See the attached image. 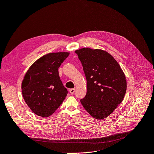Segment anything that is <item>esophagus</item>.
<instances>
[{"label":"esophagus","mask_w":154,"mask_h":154,"mask_svg":"<svg viewBox=\"0 0 154 154\" xmlns=\"http://www.w3.org/2000/svg\"><path fill=\"white\" fill-rule=\"evenodd\" d=\"M75 91V88H73V89H69V92L71 94H73L74 93Z\"/></svg>","instance_id":"esophagus-1"}]
</instances>
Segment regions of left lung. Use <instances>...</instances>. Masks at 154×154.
<instances>
[{
	"label": "left lung",
	"mask_w": 154,
	"mask_h": 154,
	"mask_svg": "<svg viewBox=\"0 0 154 154\" xmlns=\"http://www.w3.org/2000/svg\"><path fill=\"white\" fill-rule=\"evenodd\" d=\"M75 53L81 61L87 81V93L81 103L93 117L106 118L122 101L127 83L117 61L101 49L82 48Z\"/></svg>",
	"instance_id": "obj_1"
}]
</instances>
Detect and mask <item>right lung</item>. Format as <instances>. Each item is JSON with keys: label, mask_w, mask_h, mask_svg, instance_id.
Wrapping results in <instances>:
<instances>
[{"label": "right lung", "mask_w": 154, "mask_h": 154, "mask_svg": "<svg viewBox=\"0 0 154 154\" xmlns=\"http://www.w3.org/2000/svg\"><path fill=\"white\" fill-rule=\"evenodd\" d=\"M69 53H52L37 60L28 70L21 84L27 105L36 115L49 117L58 109L68 94L58 68Z\"/></svg>", "instance_id": "right-lung-1"}]
</instances>
